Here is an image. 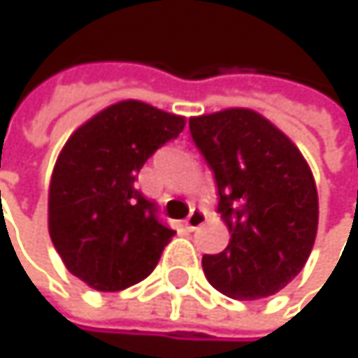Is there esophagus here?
Segmentation results:
<instances>
[{
  "instance_id": "obj_1",
  "label": "esophagus",
  "mask_w": 358,
  "mask_h": 358,
  "mask_svg": "<svg viewBox=\"0 0 358 358\" xmlns=\"http://www.w3.org/2000/svg\"><path fill=\"white\" fill-rule=\"evenodd\" d=\"M204 223H206V213H204V210H200V208H198V210L194 208V210L189 213V217L185 219V227H187L189 231H194V229L202 227Z\"/></svg>"
}]
</instances>
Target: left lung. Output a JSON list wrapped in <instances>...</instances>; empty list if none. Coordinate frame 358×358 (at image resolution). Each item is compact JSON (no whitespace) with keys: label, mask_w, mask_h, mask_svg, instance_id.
Wrapping results in <instances>:
<instances>
[{"label":"left lung","mask_w":358,"mask_h":358,"mask_svg":"<svg viewBox=\"0 0 358 358\" xmlns=\"http://www.w3.org/2000/svg\"><path fill=\"white\" fill-rule=\"evenodd\" d=\"M192 137L215 173L223 252L204 255L215 289L238 300L267 298L306 265L319 225L313 171L296 143L250 108L189 118Z\"/></svg>","instance_id":"8db88e82"}]
</instances>
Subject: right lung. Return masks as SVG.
I'll return each instance as SVG.
<instances>
[{"mask_svg": "<svg viewBox=\"0 0 358 358\" xmlns=\"http://www.w3.org/2000/svg\"><path fill=\"white\" fill-rule=\"evenodd\" d=\"M185 127V116L139 99L116 101L69 137L48 196L50 238L66 268L97 292L145 279L173 240L135 177Z\"/></svg>", "mask_w": 358, "mask_h": 358, "instance_id": "right-lung-1", "label": "right lung"}]
</instances>
